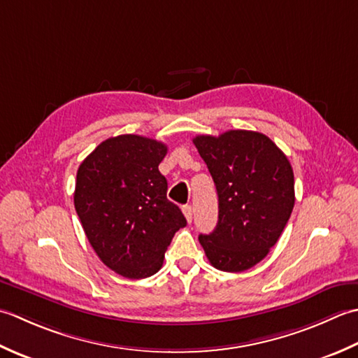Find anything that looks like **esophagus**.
Instances as JSON below:
<instances>
[{"label":"esophagus","instance_id":"esophagus-1","mask_svg":"<svg viewBox=\"0 0 358 358\" xmlns=\"http://www.w3.org/2000/svg\"><path fill=\"white\" fill-rule=\"evenodd\" d=\"M182 213H184L187 222H192V220H193V208H192V206H184V207H182Z\"/></svg>","mask_w":358,"mask_h":358}]
</instances>
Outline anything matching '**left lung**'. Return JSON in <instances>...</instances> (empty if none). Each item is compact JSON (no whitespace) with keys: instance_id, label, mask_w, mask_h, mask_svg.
Instances as JSON below:
<instances>
[{"instance_id":"left-lung-1","label":"left lung","mask_w":358,"mask_h":358,"mask_svg":"<svg viewBox=\"0 0 358 358\" xmlns=\"http://www.w3.org/2000/svg\"><path fill=\"white\" fill-rule=\"evenodd\" d=\"M193 143L215 180L220 215L210 235H199L210 264L244 272L267 257L295 203L294 170L267 136L230 129L196 136Z\"/></svg>"}]
</instances>
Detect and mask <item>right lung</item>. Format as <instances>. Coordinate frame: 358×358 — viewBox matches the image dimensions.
Returning <instances> with one entry per match:
<instances>
[{"instance_id": "right-lung-1", "label": "right lung", "mask_w": 358, "mask_h": 358, "mask_svg": "<svg viewBox=\"0 0 358 358\" xmlns=\"http://www.w3.org/2000/svg\"><path fill=\"white\" fill-rule=\"evenodd\" d=\"M166 145L136 134L109 137L78 166L74 206L94 252L129 280L155 275L187 221L166 199L159 164Z\"/></svg>"}]
</instances>
